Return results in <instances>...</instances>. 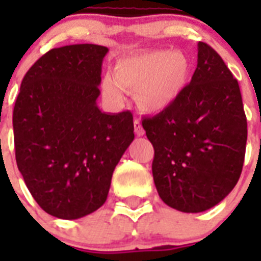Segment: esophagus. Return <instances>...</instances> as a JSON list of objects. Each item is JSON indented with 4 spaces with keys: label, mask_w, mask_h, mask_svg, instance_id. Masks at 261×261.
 Wrapping results in <instances>:
<instances>
[{
    "label": "esophagus",
    "mask_w": 261,
    "mask_h": 261,
    "mask_svg": "<svg viewBox=\"0 0 261 261\" xmlns=\"http://www.w3.org/2000/svg\"><path fill=\"white\" fill-rule=\"evenodd\" d=\"M135 132H136V135L137 136H144L145 135V130H144V128H142V125H141V123H140V120H137L136 119L135 120Z\"/></svg>",
    "instance_id": "34e87169"
}]
</instances>
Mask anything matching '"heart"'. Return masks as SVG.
Here are the masks:
<instances>
[{"label": "heart", "mask_w": 261, "mask_h": 261, "mask_svg": "<svg viewBox=\"0 0 261 261\" xmlns=\"http://www.w3.org/2000/svg\"><path fill=\"white\" fill-rule=\"evenodd\" d=\"M191 77V62L179 50L155 49L119 60L115 74L103 78V93L123 103L125 91L135 93L136 103L146 112H161L174 105Z\"/></svg>", "instance_id": "1"}]
</instances>
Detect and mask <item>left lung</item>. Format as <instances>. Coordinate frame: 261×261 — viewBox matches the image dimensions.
I'll return each instance as SVG.
<instances>
[{
    "label": "left lung",
    "mask_w": 261,
    "mask_h": 261,
    "mask_svg": "<svg viewBox=\"0 0 261 261\" xmlns=\"http://www.w3.org/2000/svg\"><path fill=\"white\" fill-rule=\"evenodd\" d=\"M197 50V68L176 102L142 120L159 197L184 213L208 211L231 192L247 142L238 81L211 45L199 41Z\"/></svg>",
    "instance_id": "left-lung-1"
}]
</instances>
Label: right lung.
<instances>
[{"label": "right lung", "instance_id": "obj_1", "mask_svg": "<svg viewBox=\"0 0 261 261\" xmlns=\"http://www.w3.org/2000/svg\"><path fill=\"white\" fill-rule=\"evenodd\" d=\"M108 48H53L29 69L13 112L18 170L39 206L62 220L93 213L135 138L132 112L99 110Z\"/></svg>", "mask_w": 261, "mask_h": 261}]
</instances>
